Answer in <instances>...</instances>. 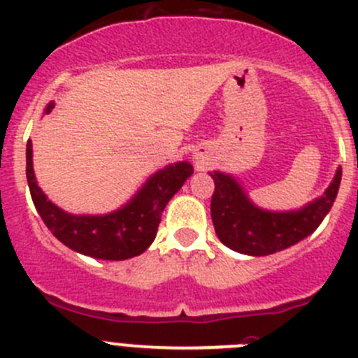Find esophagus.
Listing matches in <instances>:
<instances>
[{"label":"esophagus","mask_w":358,"mask_h":358,"mask_svg":"<svg viewBox=\"0 0 358 358\" xmlns=\"http://www.w3.org/2000/svg\"><path fill=\"white\" fill-rule=\"evenodd\" d=\"M196 162H197V166H201V168H202V166H204V157H202L201 154H197V156H196Z\"/></svg>","instance_id":"esophagus-1"}]
</instances>
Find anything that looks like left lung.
<instances>
[{"instance_id": "obj_1", "label": "left lung", "mask_w": 358, "mask_h": 358, "mask_svg": "<svg viewBox=\"0 0 358 358\" xmlns=\"http://www.w3.org/2000/svg\"><path fill=\"white\" fill-rule=\"evenodd\" d=\"M215 182L211 218L218 239L232 251L249 256H266L294 246L315 232L333 208L341 183V168L326 192L294 211H268L249 199L232 175L209 173Z\"/></svg>"}]
</instances>
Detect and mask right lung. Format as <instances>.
<instances>
[{
	"label": "right lung",
	"mask_w": 358,
	"mask_h": 358,
	"mask_svg": "<svg viewBox=\"0 0 358 358\" xmlns=\"http://www.w3.org/2000/svg\"><path fill=\"white\" fill-rule=\"evenodd\" d=\"M53 107L55 103L50 102L45 114L52 112ZM25 161L32 202L50 232L72 251L110 262L142 255L154 243L166 204L194 173L190 162H175L154 173L142 189L115 211L107 215H71L53 204L38 187L31 140L27 142Z\"/></svg>",
	"instance_id": "1"
}]
</instances>
